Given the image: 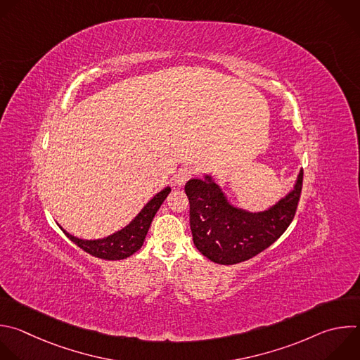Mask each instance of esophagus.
I'll return each instance as SVG.
<instances>
[{
	"label": "esophagus",
	"mask_w": 360,
	"mask_h": 360,
	"mask_svg": "<svg viewBox=\"0 0 360 360\" xmlns=\"http://www.w3.org/2000/svg\"><path fill=\"white\" fill-rule=\"evenodd\" d=\"M196 174H198V168H195V167H182L175 174V184L178 186H182V185L186 184V181H189Z\"/></svg>",
	"instance_id": "obj_1"
}]
</instances>
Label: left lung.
<instances>
[{"label":"left lung","mask_w":360,"mask_h":360,"mask_svg":"<svg viewBox=\"0 0 360 360\" xmlns=\"http://www.w3.org/2000/svg\"><path fill=\"white\" fill-rule=\"evenodd\" d=\"M302 171L291 192L264 212H248L233 206L220 186L205 179H189L185 192L189 199V223L196 249L217 264L246 262L269 246L292 221L302 189Z\"/></svg>","instance_id":"1"}]
</instances>
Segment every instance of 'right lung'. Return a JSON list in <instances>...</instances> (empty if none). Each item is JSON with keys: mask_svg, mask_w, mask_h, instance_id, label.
I'll use <instances>...</instances> for the list:
<instances>
[{"mask_svg": "<svg viewBox=\"0 0 360 360\" xmlns=\"http://www.w3.org/2000/svg\"><path fill=\"white\" fill-rule=\"evenodd\" d=\"M171 188L167 186L161 192H158L143 209L141 212L127 224L124 229L118 230L104 238H97V240H83V238L75 237L66 230L62 231L69 237L76 246H79L86 253L103 259V260H123L133 256L137 250L141 249L151 221L158 212L160 206L169 195Z\"/></svg>", "mask_w": 360, "mask_h": 360, "instance_id": "add662e5", "label": "right lung"}]
</instances>
